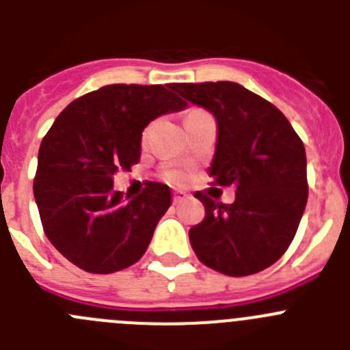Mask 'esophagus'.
Returning a JSON list of instances; mask_svg holds the SVG:
<instances>
[{"instance_id": "esophagus-1", "label": "esophagus", "mask_w": 350, "mask_h": 350, "mask_svg": "<svg viewBox=\"0 0 350 350\" xmlns=\"http://www.w3.org/2000/svg\"><path fill=\"white\" fill-rule=\"evenodd\" d=\"M187 198H189V194L184 193V191H175V193H173V203L177 205V203H182L184 200H187Z\"/></svg>"}]
</instances>
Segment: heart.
<instances>
[{
  "label": "heart",
  "instance_id": "obj_1",
  "mask_svg": "<svg viewBox=\"0 0 350 350\" xmlns=\"http://www.w3.org/2000/svg\"><path fill=\"white\" fill-rule=\"evenodd\" d=\"M200 112H202V110H193V112H189V116L191 113H200ZM168 178L173 182H182L185 178V175L182 172H178V170H172V172L168 173Z\"/></svg>",
  "mask_w": 350,
  "mask_h": 350
}]
</instances>
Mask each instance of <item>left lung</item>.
I'll return each mask as SVG.
<instances>
[{"label": "left lung", "mask_w": 350, "mask_h": 350, "mask_svg": "<svg viewBox=\"0 0 350 350\" xmlns=\"http://www.w3.org/2000/svg\"><path fill=\"white\" fill-rule=\"evenodd\" d=\"M217 122L208 175L234 185L231 205L194 196L206 215L189 230L198 259L212 270L245 277L271 267L291 245L307 206L305 147L279 108L237 82L172 83Z\"/></svg>", "instance_id": "1"}]
</instances>
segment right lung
Listing matches in <instances>:
<instances>
[{"label": "right lung", "instance_id": "add662e5", "mask_svg": "<svg viewBox=\"0 0 350 350\" xmlns=\"http://www.w3.org/2000/svg\"><path fill=\"white\" fill-rule=\"evenodd\" d=\"M166 87L112 83L89 92L64 108L40 145L33 191L43 230L89 273L135 265L172 205L159 182L138 196L113 191V175L140 161L148 122L187 107Z\"/></svg>", "mask_w": 350, "mask_h": 350}]
</instances>
